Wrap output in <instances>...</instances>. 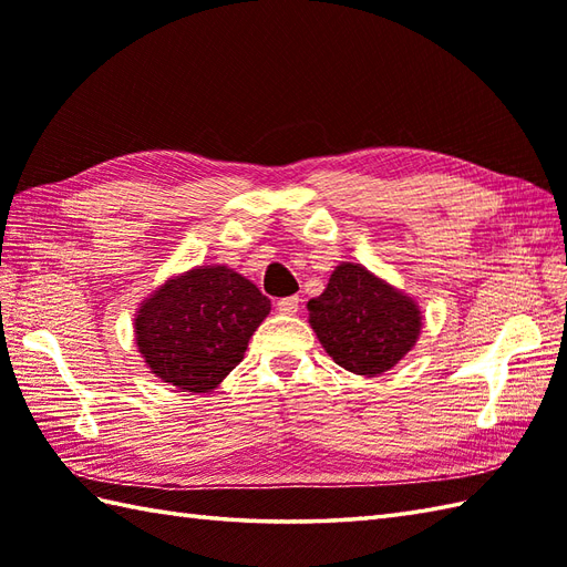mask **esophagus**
Instances as JSON below:
<instances>
[{"instance_id": "34e87169", "label": "esophagus", "mask_w": 567, "mask_h": 567, "mask_svg": "<svg viewBox=\"0 0 567 567\" xmlns=\"http://www.w3.org/2000/svg\"><path fill=\"white\" fill-rule=\"evenodd\" d=\"M275 307H277V311H280V315L295 317L297 309H299V297H285V299H280V302H277Z\"/></svg>"}]
</instances>
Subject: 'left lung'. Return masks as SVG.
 Segmentation results:
<instances>
[{
    "label": "left lung",
    "mask_w": 567,
    "mask_h": 567,
    "mask_svg": "<svg viewBox=\"0 0 567 567\" xmlns=\"http://www.w3.org/2000/svg\"><path fill=\"white\" fill-rule=\"evenodd\" d=\"M309 323L333 363L355 375L378 378L419 341L424 317L414 297L360 262H341L327 290L309 299Z\"/></svg>",
    "instance_id": "8db88e82"
}]
</instances>
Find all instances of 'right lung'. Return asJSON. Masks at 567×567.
Listing matches in <instances>:
<instances>
[{"mask_svg": "<svg viewBox=\"0 0 567 567\" xmlns=\"http://www.w3.org/2000/svg\"><path fill=\"white\" fill-rule=\"evenodd\" d=\"M270 315V299L228 265H197L143 299L134 333L143 363L183 392L219 388Z\"/></svg>", "mask_w": 567, "mask_h": 567, "instance_id": "right-lung-1", "label": "right lung"}]
</instances>
